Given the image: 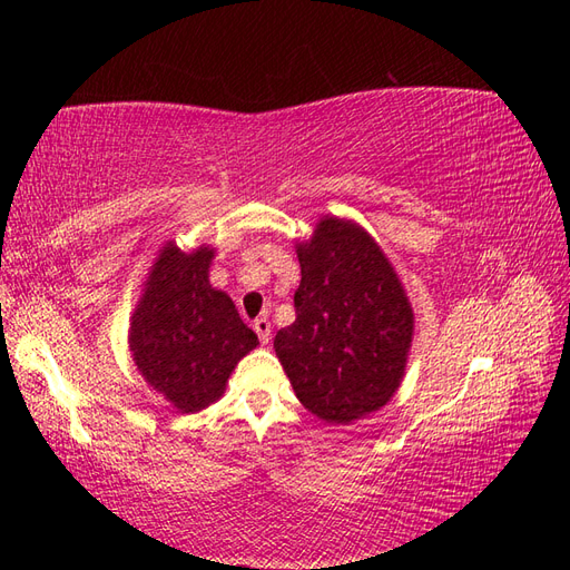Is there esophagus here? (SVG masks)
<instances>
[{
  "label": "esophagus",
  "instance_id": "esophagus-1",
  "mask_svg": "<svg viewBox=\"0 0 570 570\" xmlns=\"http://www.w3.org/2000/svg\"><path fill=\"white\" fill-rule=\"evenodd\" d=\"M252 328H254V333H257V335H259V341H262V345H266V343H269V341H272V323H269V318H266V316H262V318H257V321H254V325H252Z\"/></svg>",
  "mask_w": 570,
  "mask_h": 570
}]
</instances>
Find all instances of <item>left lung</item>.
Returning a JSON list of instances; mask_svg holds the SVG:
<instances>
[{
    "instance_id": "1",
    "label": "left lung",
    "mask_w": 570,
    "mask_h": 570,
    "mask_svg": "<svg viewBox=\"0 0 570 570\" xmlns=\"http://www.w3.org/2000/svg\"><path fill=\"white\" fill-rule=\"evenodd\" d=\"M296 321L274 337L298 402L350 423L390 402L406 367L414 313L365 229L325 217L298 247Z\"/></svg>"
}]
</instances>
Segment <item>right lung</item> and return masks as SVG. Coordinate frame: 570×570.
I'll use <instances>...</instances> for the list:
<instances>
[{"label": "right lung", "mask_w": 570, "mask_h": 570, "mask_svg": "<svg viewBox=\"0 0 570 570\" xmlns=\"http://www.w3.org/2000/svg\"><path fill=\"white\" fill-rule=\"evenodd\" d=\"M210 259L208 247L184 254L168 242L131 316L139 372L186 414L220 399L239 357L259 343L233 298L210 286Z\"/></svg>", "instance_id": "add662e5"}]
</instances>
